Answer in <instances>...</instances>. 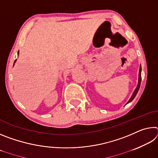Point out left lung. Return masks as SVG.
Returning a JSON list of instances; mask_svg holds the SVG:
<instances>
[{"label":"left lung","instance_id":"1","mask_svg":"<svg viewBox=\"0 0 158 158\" xmlns=\"http://www.w3.org/2000/svg\"><path fill=\"white\" fill-rule=\"evenodd\" d=\"M141 66L140 65V68H139V79H138V84H137V88H136L135 90H134V92L132 93V96H131V98L129 100H128V102H127V104H128L129 102H132L134 98H135V96L137 95V93L139 91V87H140V84H141Z\"/></svg>","mask_w":158,"mask_h":158}]
</instances>
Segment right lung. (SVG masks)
I'll use <instances>...</instances> for the list:
<instances>
[{"label": "right lung", "mask_w": 158, "mask_h": 158, "mask_svg": "<svg viewBox=\"0 0 158 158\" xmlns=\"http://www.w3.org/2000/svg\"><path fill=\"white\" fill-rule=\"evenodd\" d=\"M18 55H19V52H18ZM16 61H17V59H16L15 60V63H14V65H15V62H16Z\"/></svg>", "instance_id": "obj_1"}]
</instances>
